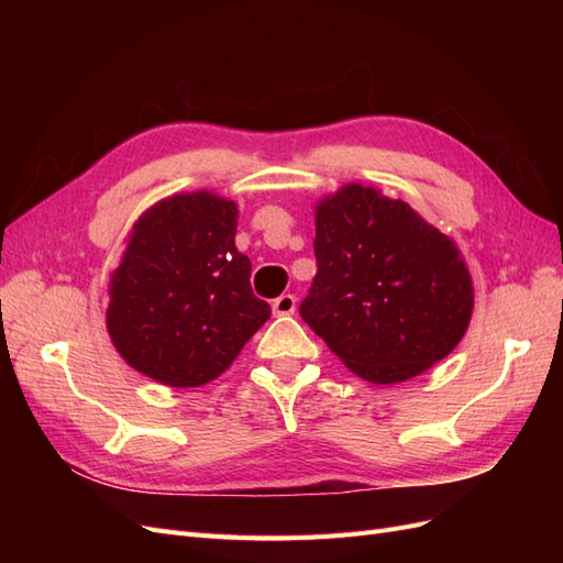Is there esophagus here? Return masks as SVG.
<instances>
[{"instance_id": "1", "label": "esophagus", "mask_w": 563, "mask_h": 563, "mask_svg": "<svg viewBox=\"0 0 563 563\" xmlns=\"http://www.w3.org/2000/svg\"><path fill=\"white\" fill-rule=\"evenodd\" d=\"M296 296L294 294H284L279 296L275 302H272V312H275L277 317H288L296 312Z\"/></svg>"}]
</instances>
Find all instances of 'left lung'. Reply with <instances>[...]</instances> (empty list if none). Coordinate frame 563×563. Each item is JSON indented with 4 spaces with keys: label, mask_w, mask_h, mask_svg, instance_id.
I'll list each match as a JSON object with an SVG mask.
<instances>
[{
    "label": "left lung",
    "mask_w": 563,
    "mask_h": 563,
    "mask_svg": "<svg viewBox=\"0 0 563 563\" xmlns=\"http://www.w3.org/2000/svg\"><path fill=\"white\" fill-rule=\"evenodd\" d=\"M314 225L317 277L300 317L352 373L395 385L455 350L474 286L451 236L362 183L323 197Z\"/></svg>",
    "instance_id": "left-lung-1"
}]
</instances>
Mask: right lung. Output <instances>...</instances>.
<instances>
[{
    "label": "right lung",
    "mask_w": 563,
    "mask_h": 563,
    "mask_svg": "<svg viewBox=\"0 0 563 563\" xmlns=\"http://www.w3.org/2000/svg\"><path fill=\"white\" fill-rule=\"evenodd\" d=\"M236 203L178 192L135 220L110 275L106 323L114 350L166 387H199L228 371L269 319L236 251Z\"/></svg>",
    "instance_id": "add662e5"
}]
</instances>
